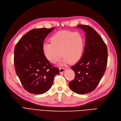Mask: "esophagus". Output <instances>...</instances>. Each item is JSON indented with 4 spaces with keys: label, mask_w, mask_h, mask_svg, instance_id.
<instances>
[{
    "label": "esophagus",
    "mask_w": 121,
    "mask_h": 121,
    "mask_svg": "<svg viewBox=\"0 0 121 121\" xmlns=\"http://www.w3.org/2000/svg\"><path fill=\"white\" fill-rule=\"evenodd\" d=\"M66 69L65 68H60V69H59L60 73H63Z\"/></svg>",
    "instance_id": "34e87169"
}]
</instances>
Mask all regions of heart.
<instances>
[{
  "label": "heart",
  "mask_w": 121,
  "mask_h": 121,
  "mask_svg": "<svg viewBox=\"0 0 121 121\" xmlns=\"http://www.w3.org/2000/svg\"><path fill=\"white\" fill-rule=\"evenodd\" d=\"M51 43L43 44L42 50L47 59L52 63H56L62 56V63L77 62L82 56L84 39L79 32L70 31H59L50 38Z\"/></svg>",
  "instance_id": "obj_1"
}]
</instances>
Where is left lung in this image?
<instances>
[{
  "mask_svg": "<svg viewBox=\"0 0 121 121\" xmlns=\"http://www.w3.org/2000/svg\"><path fill=\"white\" fill-rule=\"evenodd\" d=\"M85 32L86 41L81 59L71 67L75 77L69 83L70 89L78 94L94 90L105 73L108 60V50L100 35L91 27L79 25Z\"/></svg>",
  "mask_w": 121,
  "mask_h": 121,
  "instance_id": "left-lung-1",
  "label": "left lung"
}]
</instances>
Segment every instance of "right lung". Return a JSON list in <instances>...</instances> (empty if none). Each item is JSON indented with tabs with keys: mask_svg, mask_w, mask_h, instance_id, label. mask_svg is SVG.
<instances>
[{
	"mask_svg": "<svg viewBox=\"0 0 121 121\" xmlns=\"http://www.w3.org/2000/svg\"><path fill=\"white\" fill-rule=\"evenodd\" d=\"M54 29L38 28L29 31L17 42L14 63L16 74L25 90L42 94L50 89L59 69L53 67L45 56L42 46L47 35Z\"/></svg>",
	"mask_w": 121,
	"mask_h": 121,
	"instance_id": "1",
	"label": "right lung"
}]
</instances>
